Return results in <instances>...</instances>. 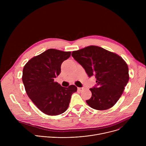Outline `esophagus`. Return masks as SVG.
Instances as JSON below:
<instances>
[{
    "label": "esophagus",
    "instance_id": "34e87169",
    "mask_svg": "<svg viewBox=\"0 0 146 146\" xmlns=\"http://www.w3.org/2000/svg\"><path fill=\"white\" fill-rule=\"evenodd\" d=\"M83 89H84V88H83V87H78V90L79 91H82Z\"/></svg>",
    "mask_w": 146,
    "mask_h": 146
}]
</instances>
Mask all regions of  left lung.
Segmentation results:
<instances>
[{"label":"left lung","mask_w":146,"mask_h":146,"mask_svg":"<svg viewBox=\"0 0 146 146\" xmlns=\"http://www.w3.org/2000/svg\"><path fill=\"white\" fill-rule=\"evenodd\" d=\"M72 56L90 77L95 76L96 78V85L90 89L92 96L87 103L98 110L112 108L129 81L126 62L118 55L95 46L74 51Z\"/></svg>","instance_id":"left-lung-1"}]
</instances>
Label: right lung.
<instances>
[{"instance_id": "1", "label": "right lung", "mask_w": 146, "mask_h": 146, "mask_svg": "<svg viewBox=\"0 0 146 146\" xmlns=\"http://www.w3.org/2000/svg\"><path fill=\"white\" fill-rule=\"evenodd\" d=\"M71 52L48 49L31 59L23 69V81L26 92L36 107L48 115H57L68 108L72 95L77 88L62 87L54 81L60 66Z\"/></svg>"}]
</instances>
